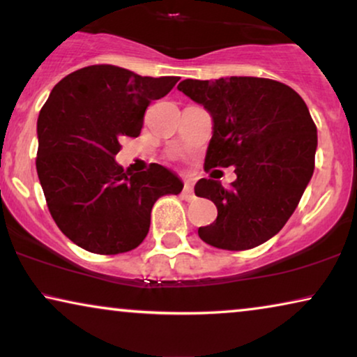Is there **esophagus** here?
I'll return each mask as SVG.
<instances>
[{
    "label": "esophagus",
    "instance_id": "esophagus-1",
    "mask_svg": "<svg viewBox=\"0 0 357 357\" xmlns=\"http://www.w3.org/2000/svg\"><path fill=\"white\" fill-rule=\"evenodd\" d=\"M182 198L187 199V202H192V199H193V187H192V183H190V182H185V185H183Z\"/></svg>",
    "mask_w": 357,
    "mask_h": 357
}]
</instances>
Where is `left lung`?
I'll list each match as a JSON object with an SVG mask.
<instances>
[{
	"mask_svg": "<svg viewBox=\"0 0 357 357\" xmlns=\"http://www.w3.org/2000/svg\"><path fill=\"white\" fill-rule=\"evenodd\" d=\"M213 116L204 170L236 165L231 188L202 178L195 195L218 208L198 236L222 250H248L276 236L294 213L315 167L317 126L289 86L266 77L231 76L178 84Z\"/></svg>",
	"mask_w": 357,
	"mask_h": 357,
	"instance_id": "8db88e82",
	"label": "left lung"
}]
</instances>
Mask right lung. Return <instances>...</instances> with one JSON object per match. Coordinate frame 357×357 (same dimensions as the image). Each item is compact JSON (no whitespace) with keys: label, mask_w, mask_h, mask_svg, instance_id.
<instances>
[{"label":"right lung","mask_w":357,"mask_h":357,"mask_svg":"<svg viewBox=\"0 0 357 357\" xmlns=\"http://www.w3.org/2000/svg\"><path fill=\"white\" fill-rule=\"evenodd\" d=\"M177 76L149 77L114 65L81 68L58 82L37 120V174L60 231L87 252L116 255L148 236L151 209L183 183L162 165L128 174L115 162L125 136Z\"/></svg>","instance_id":"obj_1"}]
</instances>
